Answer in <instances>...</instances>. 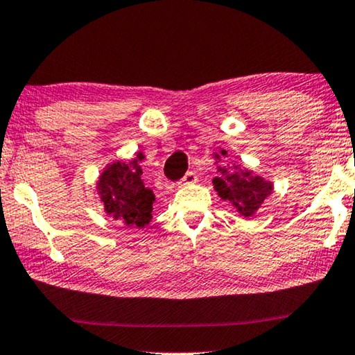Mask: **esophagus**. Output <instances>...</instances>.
<instances>
[{"instance_id":"34e87169","label":"esophagus","mask_w":355,"mask_h":355,"mask_svg":"<svg viewBox=\"0 0 355 355\" xmlns=\"http://www.w3.org/2000/svg\"><path fill=\"white\" fill-rule=\"evenodd\" d=\"M198 182V175H196V172H188L187 175H184L182 180H180L178 184H193Z\"/></svg>"}]
</instances>
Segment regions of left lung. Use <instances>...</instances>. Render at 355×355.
<instances>
[{"instance_id":"8db88e82","label":"left lung","mask_w":355,"mask_h":355,"mask_svg":"<svg viewBox=\"0 0 355 355\" xmlns=\"http://www.w3.org/2000/svg\"><path fill=\"white\" fill-rule=\"evenodd\" d=\"M220 155L226 156V151L221 150ZM220 155H215L216 159H220ZM218 172L220 175L214 178L215 191L221 199L230 200L244 216L255 214L263 200L272 191L271 182L252 175V172L248 171L228 172V168L218 166Z\"/></svg>"}]
</instances>
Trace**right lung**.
Returning a JSON list of instances; mask_svg holds the SVG:
<instances>
[{
	"instance_id": "1",
	"label": "right lung",
	"mask_w": 355,
	"mask_h": 355,
	"mask_svg": "<svg viewBox=\"0 0 355 355\" xmlns=\"http://www.w3.org/2000/svg\"><path fill=\"white\" fill-rule=\"evenodd\" d=\"M144 159L141 153H137L130 162H113L105 168L98 178L97 189L105 211L113 215L114 220L124 221L127 226L144 228L151 221L155 194L145 188L141 180V167L139 162Z\"/></svg>"
}]
</instances>
